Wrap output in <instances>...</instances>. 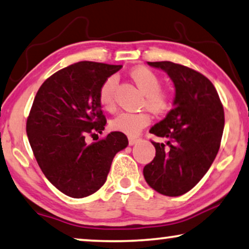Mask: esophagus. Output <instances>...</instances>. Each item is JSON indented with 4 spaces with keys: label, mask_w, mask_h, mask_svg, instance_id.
<instances>
[{
    "label": "esophagus",
    "mask_w": 249,
    "mask_h": 249,
    "mask_svg": "<svg viewBox=\"0 0 249 249\" xmlns=\"http://www.w3.org/2000/svg\"><path fill=\"white\" fill-rule=\"evenodd\" d=\"M138 141H139V138H135V136H129V138H128V144L129 145L135 144V143Z\"/></svg>",
    "instance_id": "34e87169"
}]
</instances>
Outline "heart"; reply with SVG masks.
<instances>
[{"mask_svg": "<svg viewBox=\"0 0 249 249\" xmlns=\"http://www.w3.org/2000/svg\"><path fill=\"white\" fill-rule=\"evenodd\" d=\"M131 78L136 86L144 93L143 106H146L156 114H162L171 106V94L168 90L161 88V79L155 71L145 66H138L129 72ZM117 85V76L110 75L101 83L98 91L99 104L106 109L110 110L115 107V89ZM151 123V116L148 111L138 113L123 111L110 121V128L122 132L126 135H138L143 128Z\"/></svg>", "mask_w": 249, "mask_h": 249, "instance_id": "1", "label": "heart"}]
</instances>
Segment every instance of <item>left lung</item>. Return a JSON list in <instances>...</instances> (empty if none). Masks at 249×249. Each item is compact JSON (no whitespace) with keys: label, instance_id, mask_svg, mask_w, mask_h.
<instances>
[{"label":"left lung","instance_id":"obj_1","mask_svg":"<svg viewBox=\"0 0 249 249\" xmlns=\"http://www.w3.org/2000/svg\"><path fill=\"white\" fill-rule=\"evenodd\" d=\"M167 72L176 94L174 108L150 133L167 139L152 142L156 157L143 168L150 187L167 196L191 191L218 155L225 127V111L214 86L195 70L169 61L148 62Z\"/></svg>","mask_w":249,"mask_h":249}]
</instances>
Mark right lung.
<instances>
[{
	"label": "right lung",
	"instance_id": "right-lung-1",
	"mask_svg": "<svg viewBox=\"0 0 249 249\" xmlns=\"http://www.w3.org/2000/svg\"><path fill=\"white\" fill-rule=\"evenodd\" d=\"M122 65L83 61L51 75L37 91L27 135L38 164L62 193L82 198L105 184L115 155L128 140L111 132L88 144L86 138L103 133L107 121L98 100L105 80Z\"/></svg>",
	"mask_w": 249,
	"mask_h": 249
}]
</instances>
